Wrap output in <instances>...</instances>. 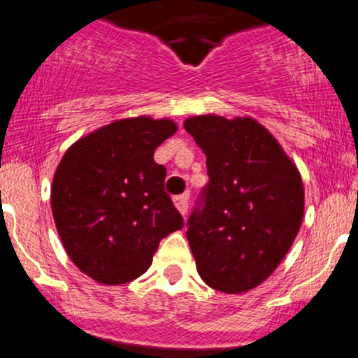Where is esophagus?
Instances as JSON below:
<instances>
[{
  "mask_svg": "<svg viewBox=\"0 0 358 358\" xmlns=\"http://www.w3.org/2000/svg\"><path fill=\"white\" fill-rule=\"evenodd\" d=\"M187 201H189V193L179 194V196L174 198L176 207H178V210H179L182 215H186V212H187Z\"/></svg>",
  "mask_w": 358,
  "mask_h": 358,
  "instance_id": "obj_1",
  "label": "esophagus"
}]
</instances>
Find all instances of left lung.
Wrapping results in <instances>:
<instances>
[{"mask_svg":"<svg viewBox=\"0 0 358 358\" xmlns=\"http://www.w3.org/2000/svg\"><path fill=\"white\" fill-rule=\"evenodd\" d=\"M184 129L207 157L208 182L186 222L196 270L217 291L245 292L291 249L303 221V180L254 120L193 116Z\"/></svg>","mask_w":358,"mask_h":358,"instance_id":"left-lung-1","label":"left lung"}]
</instances>
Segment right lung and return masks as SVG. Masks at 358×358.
Instances as JSON below:
<instances>
[{"label": "right lung", "instance_id": "1", "mask_svg": "<svg viewBox=\"0 0 358 358\" xmlns=\"http://www.w3.org/2000/svg\"><path fill=\"white\" fill-rule=\"evenodd\" d=\"M171 120H118L74 143L52 184V212L67 256L108 285L141 277L162 238L184 226L165 191L155 150L174 136Z\"/></svg>", "mask_w": 358, "mask_h": 358}]
</instances>
